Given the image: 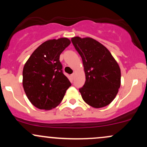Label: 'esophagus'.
<instances>
[{"mask_svg": "<svg viewBox=\"0 0 147 147\" xmlns=\"http://www.w3.org/2000/svg\"><path fill=\"white\" fill-rule=\"evenodd\" d=\"M71 77H72V78H74V77H75V73H72L71 75Z\"/></svg>", "mask_w": 147, "mask_h": 147, "instance_id": "esophagus-1", "label": "esophagus"}]
</instances>
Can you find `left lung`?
<instances>
[{
    "label": "left lung",
    "mask_w": 147,
    "mask_h": 147,
    "mask_svg": "<svg viewBox=\"0 0 147 147\" xmlns=\"http://www.w3.org/2000/svg\"><path fill=\"white\" fill-rule=\"evenodd\" d=\"M71 41L84 67L86 82L79 88L82 98L94 108L108 105L121 86L118 63L107 48L92 38L74 37Z\"/></svg>",
    "instance_id": "1"
}]
</instances>
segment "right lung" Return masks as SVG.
<instances>
[{"label": "right lung", "instance_id": "right-lung-1", "mask_svg": "<svg viewBox=\"0 0 147 147\" xmlns=\"http://www.w3.org/2000/svg\"><path fill=\"white\" fill-rule=\"evenodd\" d=\"M70 44L66 38L47 40L33 51L24 64L23 88L37 108L49 110L56 107L71 86L59 61L60 54Z\"/></svg>", "mask_w": 147, "mask_h": 147}]
</instances>
